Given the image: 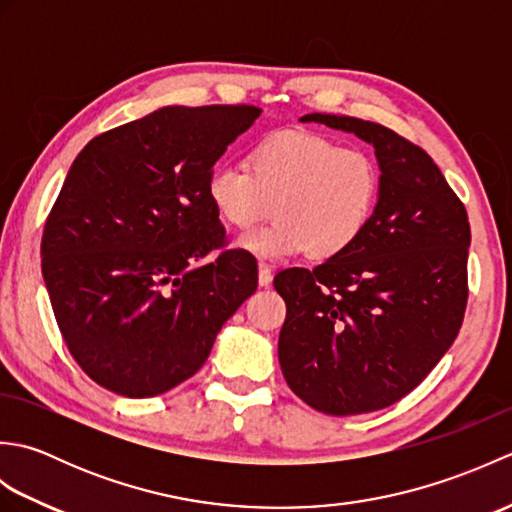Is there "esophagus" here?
<instances>
[{"mask_svg":"<svg viewBox=\"0 0 512 512\" xmlns=\"http://www.w3.org/2000/svg\"><path fill=\"white\" fill-rule=\"evenodd\" d=\"M257 281H259V286H262V288L270 286V281H273V270H270L268 264L257 266Z\"/></svg>","mask_w":512,"mask_h":512,"instance_id":"obj_1","label":"esophagus"}]
</instances>
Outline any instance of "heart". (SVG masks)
<instances>
[{
  "label": "heart",
  "instance_id": "1",
  "mask_svg": "<svg viewBox=\"0 0 512 512\" xmlns=\"http://www.w3.org/2000/svg\"><path fill=\"white\" fill-rule=\"evenodd\" d=\"M378 195L374 156L303 129L264 136L248 151V169L220 162L206 180L213 211L235 231H248L268 213L275 215L262 231L235 242L264 259L301 250L317 262L339 257L365 233Z\"/></svg>",
  "mask_w": 512,
  "mask_h": 512
}]
</instances>
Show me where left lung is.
I'll return each instance as SVG.
<instances>
[{"instance_id": "1", "label": "left lung", "mask_w": 512, "mask_h": 512, "mask_svg": "<svg viewBox=\"0 0 512 512\" xmlns=\"http://www.w3.org/2000/svg\"><path fill=\"white\" fill-rule=\"evenodd\" d=\"M374 147L380 195L365 233L314 270L275 277L286 301L279 365L330 416L378 411L416 389L460 332L471 226L427 151L352 116L306 114Z\"/></svg>"}]
</instances>
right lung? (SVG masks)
Masks as SVG:
<instances>
[{"instance_id":"add662e5","label":"right lung","mask_w":512,"mask_h":512,"mask_svg":"<svg viewBox=\"0 0 512 512\" xmlns=\"http://www.w3.org/2000/svg\"><path fill=\"white\" fill-rule=\"evenodd\" d=\"M262 114L253 105H167L90 140L43 228L41 270L74 361L101 387L151 398L191 378L257 288L222 246L206 180Z\"/></svg>"}]
</instances>
